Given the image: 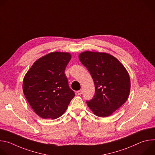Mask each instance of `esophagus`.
<instances>
[{"instance_id": "obj_1", "label": "esophagus", "mask_w": 155, "mask_h": 155, "mask_svg": "<svg viewBox=\"0 0 155 155\" xmlns=\"http://www.w3.org/2000/svg\"><path fill=\"white\" fill-rule=\"evenodd\" d=\"M77 94H78V95H81V94H82V93H83V91L81 90H79V91H77Z\"/></svg>"}]
</instances>
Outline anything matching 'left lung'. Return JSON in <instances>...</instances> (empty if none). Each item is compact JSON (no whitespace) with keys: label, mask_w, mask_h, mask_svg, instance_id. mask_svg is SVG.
Here are the masks:
<instances>
[{"label":"left lung","mask_w":155,"mask_h":155,"mask_svg":"<svg viewBox=\"0 0 155 155\" xmlns=\"http://www.w3.org/2000/svg\"><path fill=\"white\" fill-rule=\"evenodd\" d=\"M90 72L95 85V94L86 104L99 117L111 115L125 102L130 89V78L124 65L105 53L84 51L78 56Z\"/></svg>","instance_id":"1"}]
</instances>
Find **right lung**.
Instances as JSON below:
<instances>
[{
	"label": "right lung",
	"instance_id": "1",
	"mask_svg": "<svg viewBox=\"0 0 155 155\" xmlns=\"http://www.w3.org/2000/svg\"><path fill=\"white\" fill-rule=\"evenodd\" d=\"M71 59L68 53H50L37 59L25 76L24 94L35 114L43 119L62 116L75 96L64 74Z\"/></svg>",
	"mask_w": 155,
	"mask_h": 155
}]
</instances>
